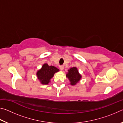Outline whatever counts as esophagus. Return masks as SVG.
<instances>
[{"instance_id":"34e87169","label":"esophagus","mask_w":123,"mask_h":123,"mask_svg":"<svg viewBox=\"0 0 123 123\" xmlns=\"http://www.w3.org/2000/svg\"><path fill=\"white\" fill-rule=\"evenodd\" d=\"M59 68H60V69H61V70H62L64 69V66H60L59 67Z\"/></svg>"}]
</instances>
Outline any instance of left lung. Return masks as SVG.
I'll return each instance as SVG.
<instances>
[{
  "mask_svg": "<svg viewBox=\"0 0 123 123\" xmlns=\"http://www.w3.org/2000/svg\"><path fill=\"white\" fill-rule=\"evenodd\" d=\"M66 78L69 80L70 85L75 86L81 80L82 76L79 73L78 68L73 67L68 70L67 73L66 74Z\"/></svg>",
  "mask_w": 123,
  "mask_h": 123,
  "instance_id": "left-lung-1",
  "label": "left lung"
}]
</instances>
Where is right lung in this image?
I'll return each instance as SVG.
<instances>
[{
	"label": "right lung",
	"mask_w": 123,
	"mask_h": 123,
	"mask_svg": "<svg viewBox=\"0 0 123 123\" xmlns=\"http://www.w3.org/2000/svg\"><path fill=\"white\" fill-rule=\"evenodd\" d=\"M59 71V69L55 67L49 66L47 63H45L40 69L37 70L36 76L41 84L48 85L50 82V80L53 78L54 74Z\"/></svg>",
	"instance_id": "add662e5"
}]
</instances>
